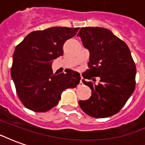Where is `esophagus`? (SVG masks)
<instances>
[{
    "label": "esophagus",
    "mask_w": 145,
    "mask_h": 145,
    "mask_svg": "<svg viewBox=\"0 0 145 145\" xmlns=\"http://www.w3.org/2000/svg\"><path fill=\"white\" fill-rule=\"evenodd\" d=\"M80 84H82V79L80 80Z\"/></svg>",
    "instance_id": "obj_1"
}]
</instances>
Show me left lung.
<instances>
[{
    "label": "left lung",
    "mask_w": 145,
    "mask_h": 145,
    "mask_svg": "<svg viewBox=\"0 0 145 145\" xmlns=\"http://www.w3.org/2000/svg\"><path fill=\"white\" fill-rule=\"evenodd\" d=\"M77 36L90 53L82 82L91 89V97L79 101V106L95 118L111 116L120 112L135 88L136 66L130 49L105 28L83 27ZM94 76L101 78L98 85L89 81L95 80Z\"/></svg>",
    "instance_id": "8db88e82"
}]
</instances>
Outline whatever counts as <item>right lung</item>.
Returning <instances> with one entry per match:
<instances>
[{
    "label": "right lung",
    "mask_w": 145,
    "mask_h": 145,
    "mask_svg": "<svg viewBox=\"0 0 145 145\" xmlns=\"http://www.w3.org/2000/svg\"><path fill=\"white\" fill-rule=\"evenodd\" d=\"M79 28L52 27L30 33L18 45L11 75L16 92L25 106L34 112H46L56 106L61 93L80 82V74L69 70L56 74L52 60L63 55L64 42L77 34Z\"/></svg>",
    "instance_id": "obj_1"
}]
</instances>
